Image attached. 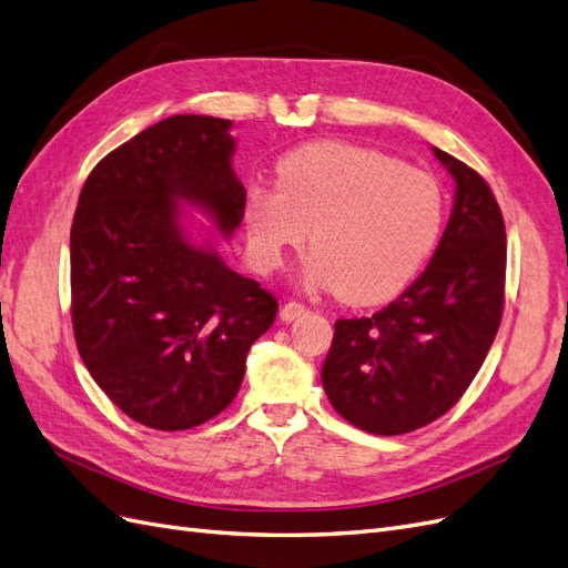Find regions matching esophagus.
I'll list each match as a JSON object with an SVG mask.
<instances>
[{
  "instance_id": "esophagus-1",
  "label": "esophagus",
  "mask_w": 568,
  "mask_h": 568,
  "mask_svg": "<svg viewBox=\"0 0 568 568\" xmlns=\"http://www.w3.org/2000/svg\"><path fill=\"white\" fill-rule=\"evenodd\" d=\"M304 314H306V306L300 304V302H287V304H283V308H281V318H283L285 323L295 321V318H300V316H304Z\"/></svg>"
}]
</instances>
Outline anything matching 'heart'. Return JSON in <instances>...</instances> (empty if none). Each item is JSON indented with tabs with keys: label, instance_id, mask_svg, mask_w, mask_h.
I'll list each match as a JSON object with an SVG mask.
<instances>
[{
	"label": "heart",
	"instance_id": "obj_1",
	"mask_svg": "<svg viewBox=\"0 0 568 568\" xmlns=\"http://www.w3.org/2000/svg\"><path fill=\"white\" fill-rule=\"evenodd\" d=\"M444 224V193L425 172L356 143L318 141L285 153L276 186L245 191L254 264L276 271L306 241V281L349 302L404 287L425 264Z\"/></svg>",
	"mask_w": 568,
	"mask_h": 568
}]
</instances>
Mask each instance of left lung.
<instances>
[{"mask_svg":"<svg viewBox=\"0 0 568 568\" xmlns=\"http://www.w3.org/2000/svg\"><path fill=\"white\" fill-rule=\"evenodd\" d=\"M455 203L432 262L404 295L363 318H339L323 389L354 427L408 434L467 392L500 327L507 241L498 200L479 172L434 149Z\"/></svg>","mask_w":568,"mask_h":568,"instance_id":"8db88e82","label":"left lung"}]
</instances>
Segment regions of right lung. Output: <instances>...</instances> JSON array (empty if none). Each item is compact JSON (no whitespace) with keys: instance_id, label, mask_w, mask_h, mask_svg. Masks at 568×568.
I'll return each instance as SVG.
<instances>
[{"instance_id":"obj_1","label":"right lung","mask_w":568,"mask_h":568,"mask_svg":"<svg viewBox=\"0 0 568 568\" xmlns=\"http://www.w3.org/2000/svg\"><path fill=\"white\" fill-rule=\"evenodd\" d=\"M231 120L174 115L108 153L87 176L70 229L72 331L91 377L136 423L179 432L235 398L250 346L278 302L179 224V200L231 235L245 186Z\"/></svg>"}]
</instances>
